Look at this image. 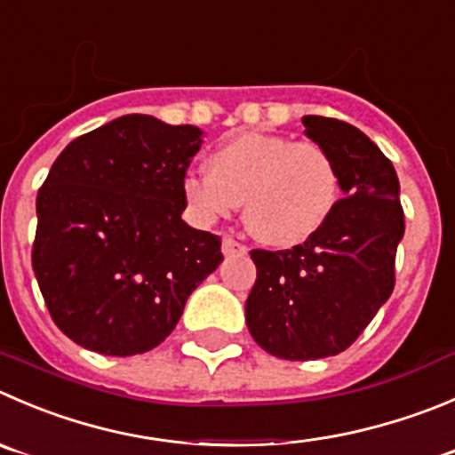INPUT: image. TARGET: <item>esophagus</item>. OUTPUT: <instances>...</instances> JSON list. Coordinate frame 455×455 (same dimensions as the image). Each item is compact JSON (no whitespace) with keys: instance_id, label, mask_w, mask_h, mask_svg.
<instances>
[{"instance_id":"obj_1","label":"esophagus","mask_w":455,"mask_h":455,"mask_svg":"<svg viewBox=\"0 0 455 455\" xmlns=\"http://www.w3.org/2000/svg\"><path fill=\"white\" fill-rule=\"evenodd\" d=\"M220 250H223L225 257H235V254H245V252H248V248H245L243 243H239V241H236V239H232V236H225L223 245H220Z\"/></svg>"}]
</instances>
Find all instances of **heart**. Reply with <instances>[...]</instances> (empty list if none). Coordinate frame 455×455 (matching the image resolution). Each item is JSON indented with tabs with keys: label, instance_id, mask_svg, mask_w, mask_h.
Here are the masks:
<instances>
[{
	"label": "heart",
	"instance_id": "heart-1",
	"mask_svg": "<svg viewBox=\"0 0 455 455\" xmlns=\"http://www.w3.org/2000/svg\"><path fill=\"white\" fill-rule=\"evenodd\" d=\"M183 201L198 225L230 219L243 203L250 235L295 248L319 235L339 201L335 160L319 142L243 132L207 156V174H188Z\"/></svg>",
	"mask_w": 455,
	"mask_h": 455
}]
</instances>
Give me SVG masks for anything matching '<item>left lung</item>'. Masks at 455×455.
Here are the masks:
<instances>
[{
    "instance_id": "8db88e82",
    "label": "left lung",
    "mask_w": 455,
    "mask_h": 455,
    "mask_svg": "<svg viewBox=\"0 0 455 455\" xmlns=\"http://www.w3.org/2000/svg\"><path fill=\"white\" fill-rule=\"evenodd\" d=\"M301 123L335 160L344 198L306 243L250 252L257 281L245 301L252 339L290 362L331 357L362 335L391 297L404 236L400 180L379 147L341 120L304 116Z\"/></svg>"
}]
</instances>
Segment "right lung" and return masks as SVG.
<instances>
[{
  "mask_svg": "<svg viewBox=\"0 0 455 455\" xmlns=\"http://www.w3.org/2000/svg\"><path fill=\"white\" fill-rule=\"evenodd\" d=\"M194 124L129 114L68 142L37 194L33 270L60 331L100 355L147 353L223 261L180 219Z\"/></svg>",
  "mask_w": 455,
  "mask_h": 455,
  "instance_id": "1",
  "label": "right lung"
}]
</instances>
